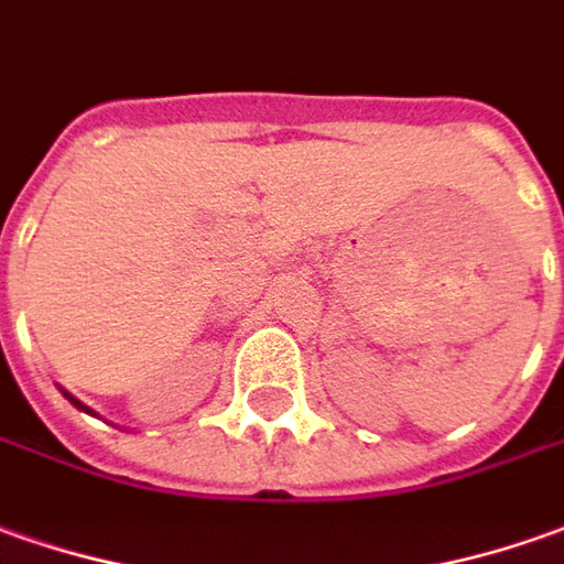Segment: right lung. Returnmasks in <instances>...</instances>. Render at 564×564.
<instances>
[{"mask_svg": "<svg viewBox=\"0 0 564 564\" xmlns=\"http://www.w3.org/2000/svg\"><path fill=\"white\" fill-rule=\"evenodd\" d=\"M67 398H70V394H67ZM70 404H76V408H83V404H79V401H76V398H70ZM83 411H86V408H83Z\"/></svg>", "mask_w": 564, "mask_h": 564, "instance_id": "obj_1", "label": "right lung"}]
</instances>
